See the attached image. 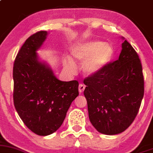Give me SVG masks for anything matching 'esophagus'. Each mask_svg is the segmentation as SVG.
Instances as JSON below:
<instances>
[{"instance_id": "34e87169", "label": "esophagus", "mask_w": 153, "mask_h": 153, "mask_svg": "<svg viewBox=\"0 0 153 153\" xmlns=\"http://www.w3.org/2000/svg\"><path fill=\"white\" fill-rule=\"evenodd\" d=\"M85 86L83 85V84H80L79 86V92L80 93H83V91L85 90Z\"/></svg>"}]
</instances>
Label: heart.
<instances>
[{
	"label": "heart",
	"mask_w": 153,
	"mask_h": 153,
	"mask_svg": "<svg viewBox=\"0 0 153 153\" xmlns=\"http://www.w3.org/2000/svg\"><path fill=\"white\" fill-rule=\"evenodd\" d=\"M75 60L82 62V68L86 75H93L101 71L109 63L114 55V49L109 44L101 41H91L74 46L71 50ZM67 69L73 71L75 63L67 57L64 60Z\"/></svg>",
	"instance_id": "heart-1"
}]
</instances>
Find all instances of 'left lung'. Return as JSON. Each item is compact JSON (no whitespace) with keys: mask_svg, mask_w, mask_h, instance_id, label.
Listing matches in <instances>:
<instances>
[{"mask_svg":"<svg viewBox=\"0 0 153 153\" xmlns=\"http://www.w3.org/2000/svg\"><path fill=\"white\" fill-rule=\"evenodd\" d=\"M84 83L89 119L95 128L106 135L126 131L137 115L144 91L142 63L132 46L125 40L118 60Z\"/></svg>","mask_w":153,"mask_h":153,"instance_id":"left-lung-1","label":"left lung"}]
</instances>
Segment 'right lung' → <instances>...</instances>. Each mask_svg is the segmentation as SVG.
<instances>
[{"label": "right lung", "mask_w": 153, "mask_h": 153, "mask_svg": "<svg viewBox=\"0 0 153 153\" xmlns=\"http://www.w3.org/2000/svg\"><path fill=\"white\" fill-rule=\"evenodd\" d=\"M47 36V31L30 36L18 52L13 68L15 109L25 125L39 136L53 134L61 126L79 96L78 82L57 79L50 67L39 60L36 51Z\"/></svg>", "instance_id": "add662e5"}]
</instances>
